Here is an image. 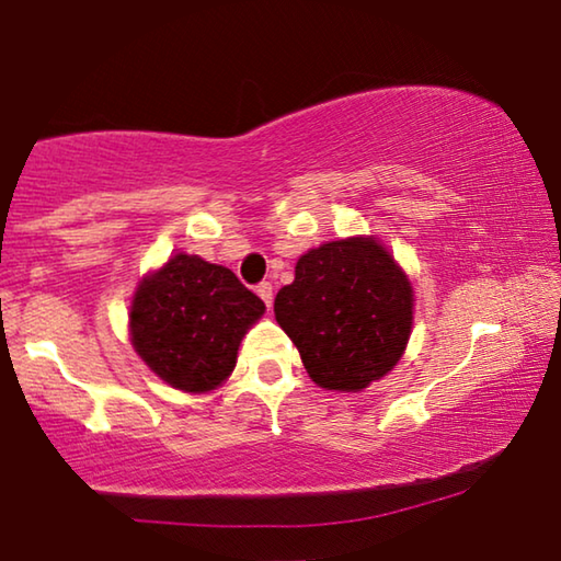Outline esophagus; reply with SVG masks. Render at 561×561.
<instances>
[{"mask_svg":"<svg viewBox=\"0 0 561 561\" xmlns=\"http://www.w3.org/2000/svg\"><path fill=\"white\" fill-rule=\"evenodd\" d=\"M257 296L263 298L267 309H271V306H273V286H271V283H260V286H257Z\"/></svg>","mask_w":561,"mask_h":561,"instance_id":"34e87169","label":"esophagus"}]
</instances>
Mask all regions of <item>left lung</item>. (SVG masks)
Masks as SVG:
<instances>
[{
    "mask_svg": "<svg viewBox=\"0 0 561 561\" xmlns=\"http://www.w3.org/2000/svg\"><path fill=\"white\" fill-rule=\"evenodd\" d=\"M275 321L319 388L359 393L398 365L413 327V286L378 237L304 252L275 296Z\"/></svg>",
    "mask_w": 561,
    "mask_h": 561,
    "instance_id": "1",
    "label": "left lung"
}]
</instances>
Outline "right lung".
Returning <instances> with one entry per match:
<instances>
[{"label":"right lung","mask_w":561,"mask_h":561,"mask_svg":"<svg viewBox=\"0 0 561 561\" xmlns=\"http://www.w3.org/2000/svg\"><path fill=\"white\" fill-rule=\"evenodd\" d=\"M263 313L229 267L179 252L137 283L129 342L165 386L209 393L232 375L242 336Z\"/></svg>","instance_id":"add662e5"}]
</instances>
